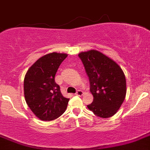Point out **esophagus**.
I'll use <instances>...</instances> for the list:
<instances>
[{"label": "esophagus", "mask_w": 150, "mask_h": 150, "mask_svg": "<svg viewBox=\"0 0 150 150\" xmlns=\"http://www.w3.org/2000/svg\"><path fill=\"white\" fill-rule=\"evenodd\" d=\"M83 91H81V90H78V91L76 92L75 95L78 96H83Z\"/></svg>", "instance_id": "34e87169"}]
</instances>
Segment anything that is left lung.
I'll return each instance as SVG.
<instances>
[{"instance_id":"left-lung-1","label":"left lung","mask_w":150,"mask_h":150,"mask_svg":"<svg viewBox=\"0 0 150 150\" xmlns=\"http://www.w3.org/2000/svg\"><path fill=\"white\" fill-rule=\"evenodd\" d=\"M89 77L93 102L87 108L102 118L114 116L126 95L123 71L115 61L102 52L90 50L78 54Z\"/></svg>"}]
</instances>
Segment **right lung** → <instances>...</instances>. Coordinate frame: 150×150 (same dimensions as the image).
<instances>
[{
	"label": "right lung",
	"instance_id": "obj_1",
	"mask_svg": "<svg viewBox=\"0 0 150 150\" xmlns=\"http://www.w3.org/2000/svg\"><path fill=\"white\" fill-rule=\"evenodd\" d=\"M67 54H48L36 60L24 80V93L28 107L43 121L58 118L64 113L69 98H65L54 80L56 72Z\"/></svg>",
	"mask_w": 150,
	"mask_h": 150
}]
</instances>
